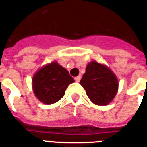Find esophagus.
I'll list each match as a JSON object with an SVG mask.
<instances>
[{"label":"esophagus","mask_w":147,"mask_h":147,"mask_svg":"<svg viewBox=\"0 0 147 147\" xmlns=\"http://www.w3.org/2000/svg\"><path fill=\"white\" fill-rule=\"evenodd\" d=\"M80 79L81 76H78L75 77V80H76V82H77V83H79V82L80 81Z\"/></svg>","instance_id":"esophagus-1"}]
</instances>
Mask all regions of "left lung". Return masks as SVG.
Here are the masks:
<instances>
[{"instance_id":"8db88e82","label":"left lung","mask_w":147,"mask_h":147,"mask_svg":"<svg viewBox=\"0 0 147 147\" xmlns=\"http://www.w3.org/2000/svg\"><path fill=\"white\" fill-rule=\"evenodd\" d=\"M80 84L91 102L98 106L109 104L119 89L115 74L107 66L96 61L88 63Z\"/></svg>"}]
</instances>
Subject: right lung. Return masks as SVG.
I'll return each instance as SVG.
<instances>
[{
    "mask_svg": "<svg viewBox=\"0 0 147 147\" xmlns=\"http://www.w3.org/2000/svg\"><path fill=\"white\" fill-rule=\"evenodd\" d=\"M75 80L67 69L53 61L40 67L32 80L35 96L45 104H52L63 98L67 88Z\"/></svg>",
    "mask_w": 147,
    "mask_h": 147,
    "instance_id": "obj_1",
    "label": "right lung"
}]
</instances>
